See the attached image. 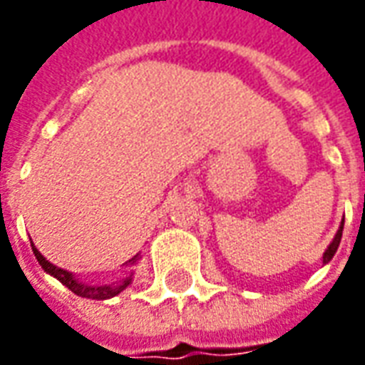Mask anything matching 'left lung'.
Instances as JSON below:
<instances>
[{
  "instance_id": "obj_1",
  "label": "left lung",
  "mask_w": 365,
  "mask_h": 365,
  "mask_svg": "<svg viewBox=\"0 0 365 365\" xmlns=\"http://www.w3.org/2000/svg\"><path fill=\"white\" fill-rule=\"evenodd\" d=\"M342 229H344V219H342V222H340V227H338L336 235H334V238H332V242L329 245V248H327L324 254H322V264H329V262L332 260V256L336 254L338 245H340V238H342Z\"/></svg>"
}]
</instances>
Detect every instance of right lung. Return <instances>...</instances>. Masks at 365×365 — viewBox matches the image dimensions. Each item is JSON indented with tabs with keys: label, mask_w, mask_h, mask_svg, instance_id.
<instances>
[{
	"label": "right lung",
	"mask_w": 365,
	"mask_h": 365,
	"mask_svg": "<svg viewBox=\"0 0 365 365\" xmlns=\"http://www.w3.org/2000/svg\"><path fill=\"white\" fill-rule=\"evenodd\" d=\"M31 246H33V254H35V258L38 260V264H41V268H43L46 274H51L52 277H56L62 285H66L68 289L72 291V293H76L78 297L105 301V299H111L115 297V295H119L120 291L127 289L128 285H130V282H133V272H130V274L125 275L123 279H119V282L115 283H109V285H88V283L80 282L72 272H66V269H62L58 268V266L51 264V262L44 258L43 254L38 252V248H35L33 242H31ZM138 260H140V254L133 256L125 266H135Z\"/></svg>",
	"instance_id": "1"
}]
</instances>
